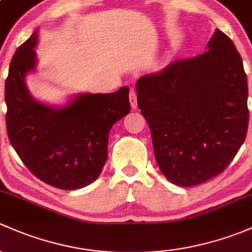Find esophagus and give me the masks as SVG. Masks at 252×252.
<instances>
[{
  "instance_id": "1",
  "label": "esophagus",
  "mask_w": 252,
  "mask_h": 252,
  "mask_svg": "<svg viewBox=\"0 0 252 252\" xmlns=\"http://www.w3.org/2000/svg\"><path fill=\"white\" fill-rule=\"evenodd\" d=\"M128 97H129V103H131V107L133 109H136L137 108V93L133 88L129 91Z\"/></svg>"
}]
</instances>
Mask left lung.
<instances>
[{"label":"left lung","mask_w":252,"mask_h":252,"mask_svg":"<svg viewBox=\"0 0 252 252\" xmlns=\"http://www.w3.org/2000/svg\"><path fill=\"white\" fill-rule=\"evenodd\" d=\"M137 103L149 125L160 171L181 187L222 173L248 133L242 57L219 29L203 54L139 77Z\"/></svg>","instance_id":"left-lung-1"}]
</instances>
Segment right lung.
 <instances>
[{
  "label": "right lung",
  "mask_w": 252,
  "mask_h": 252,
  "mask_svg": "<svg viewBox=\"0 0 252 252\" xmlns=\"http://www.w3.org/2000/svg\"><path fill=\"white\" fill-rule=\"evenodd\" d=\"M37 33L18 47L4 86L8 139L23 164L42 182L74 190L94 182L108 158L110 128L131 110L128 87L82 94L56 109L36 102L25 86L35 68Z\"/></svg>",
  "instance_id": "obj_1"
}]
</instances>
